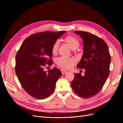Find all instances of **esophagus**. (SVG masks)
I'll return each mask as SVG.
<instances>
[{"instance_id":"34e87169","label":"esophagus","mask_w":123,"mask_h":123,"mask_svg":"<svg viewBox=\"0 0 123 123\" xmlns=\"http://www.w3.org/2000/svg\"><path fill=\"white\" fill-rule=\"evenodd\" d=\"M61 71L62 74H63V75H64V74H66V73L68 72L67 71L65 70H64V69H61Z\"/></svg>"}]
</instances>
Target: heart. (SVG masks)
Segmentation results:
<instances>
[{
	"instance_id": "heart-1",
	"label": "heart",
	"mask_w": 123,
	"mask_h": 123,
	"mask_svg": "<svg viewBox=\"0 0 123 123\" xmlns=\"http://www.w3.org/2000/svg\"><path fill=\"white\" fill-rule=\"evenodd\" d=\"M64 42L73 50H75L80 46V41L72 36H67L64 39ZM59 46V40H56L52 47V52L55 54L57 53ZM77 62V59L75 57H59L56 59V64L62 68L70 69Z\"/></svg>"
}]
</instances>
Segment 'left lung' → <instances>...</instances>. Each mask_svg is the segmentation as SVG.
Returning <instances> with one entry per match:
<instances>
[{
	"mask_svg": "<svg viewBox=\"0 0 123 123\" xmlns=\"http://www.w3.org/2000/svg\"><path fill=\"white\" fill-rule=\"evenodd\" d=\"M83 42V54L77 67L85 70V75L74 74L71 85L74 92L83 98L95 95L102 89L110 73L111 57L107 43L90 33L74 31Z\"/></svg>",
	"mask_w": 123,
	"mask_h": 123,
	"instance_id": "obj_1",
	"label": "left lung"
}]
</instances>
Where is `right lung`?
<instances>
[{
  "instance_id": "right-lung-1",
  "label": "right lung",
  "mask_w": 123,
  "mask_h": 123,
  "mask_svg": "<svg viewBox=\"0 0 123 123\" xmlns=\"http://www.w3.org/2000/svg\"><path fill=\"white\" fill-rule=\"evenodd\" d=\"M43 32L31 35L22 43L16 56L15 72L21 86L28 93L37 99L49 96L54 91L56 83L62 73L54 67L48 72L43 70L53 62L52 47L66 33Z\"/></svg>"
}]
</instances>
